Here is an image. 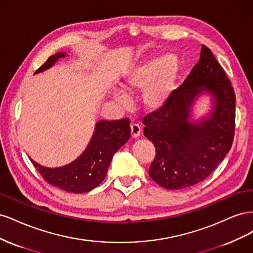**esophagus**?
<instances>
[{
  "instance_id": "obj_1",
  "label": "esophagus",
  "mask_w": 253,
  "mask_h": 253,
  "mask_svg": "<svg viewBox=\"0 0 253 253\" xmlns=\"http://www.w3.org/2000/svg\"><path fill=\"white\" fill-rule=\"evenodd\" d=\"M131 134H132V137H134V138H137L140 134H141V127L139 125L137 124H132L131 125Z\"/></svg>"
}]
</instances>
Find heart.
Returning a JSON list of instances; mask_svg holds the SVG:
<instances>
[{"label":"heart","instance_id":"heart-1","mask_svg":"<svg viewBox=\"0 0 253 253\" xmlns=\"http://www.w3.org/2000/svg\"><path fill=\"white\" fill-rule=\"evenodd\" d=\"M177 77V67L168 64L165 57L151 59L133 70L126 80V89L129 94L143 90L142 101L149 110H157L167 102L174 87ZM117 100L122 104H128L129 98L118 91Z\"/></svg>","mask_w":253,"mask_h":253}]
</instances>
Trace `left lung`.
Instances as JSON below:
<instances>
[{"instance_id": "1", "label": "left lung", "mask_w": 253, "mask_h": 253, "mask_svg": "<svg viewBox=\"0 0 253 253\" xmlns=\"http://www.w3.org/2000/svg\"><path fill=\"white\" fill-rule=\"evenodd\" d=\"M208 90L214 97L210 119L187 121L195 97ZM143 134L154 143L149 175L159 186L177 190L206 179L223 162L234 138L235 93L224 68L203 45L201 58L167 102L143 117Z\"/></svg>"}]
</instances>
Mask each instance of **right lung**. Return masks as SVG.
<instances>
[{"instance_id": "1", "label": "right lung", "mask_w": 253, "mask_h": 253, "mask_svg": "<svg viewBox=\"0 0 253 253\" xmlns=\"http://www.w3.org/2000/svg\"><path fill=\"white\" fill-rule=\"evenodd\" d=\"M65 53L59 52L50 56L37 73L50 67ZM128 118L114 121H99L95 134L87 149L74 163L57 169H49L35 163L38 172L49 185L58 187L67 192L84 193L100 185L106 176L112 158L120 147L129 138L131 127Z\"/></svg>"}]
</instances>
